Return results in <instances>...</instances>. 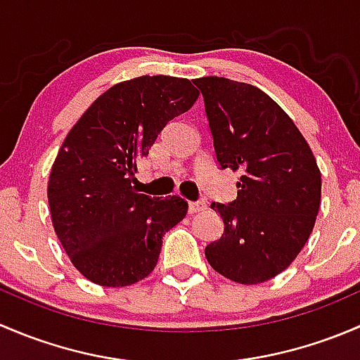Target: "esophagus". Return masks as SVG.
I'll return each instance as SVG.
<instances>
[{"instance_id":"esophagus-1","label":"esophagus","mask_w":360,"mask_h":360,"mask_svg":"<svg viewBox=\"0 0 360 360\" xmlns=\"http://www.w3.org/2000/svg\"><path fill=\"white\" fill-rule=\"evenodd\" d=\"M207 203L203 200H198V202H190L188 203V212L190 214H195V212H202V210H205Z\"/></svg>"}]
</instances>
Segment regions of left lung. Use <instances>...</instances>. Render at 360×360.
Segmentation results:
<instances>
[{
  "label": "left lung",
  "mask_w": 360,
  "mask_h": 360,
  "mask_svg": "<svg viewBox=\"0 0 360 360\" xmlns=\"http://www.w3.org/2000/svg\"><path fill=\"white\" fill-rule=\"evenodd\" d=\"M221 169L240 174L233 202H212L224 231L205 248L210 266L238 284L284 271L307 244L319 207L321 170L289 115L249 83L195 79Z\"/></svg>",
  "instance_id": "8db88e82"
}]
</instances>
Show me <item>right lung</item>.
Here are the masks:
<instances>
[{
  "instance_id": "obj_1",
  "label": "right lung",
  "mask_w": 360,
  "mask_h": 360,
  "mask_svg": "<svg viewBox=\"0 0 360 360\" xmlns=\"http://www.w3.org/2000/svg\"><path fill=\"white\" fill-rule=\"evenodd\" d=\"M197 99L190 79L139 76L112 85L69 130L46 195L57 238L94 284L123 288L148 277L163 235L186 216L181 197H148L132 183L137 160Z\"/></svg>"
}]
</instances>
